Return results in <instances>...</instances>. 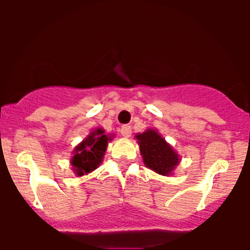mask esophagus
<instances>
[{"label": "esophagus", "instance_id": "obj_1", "mask_svg": "<svg viewBox=\"0 0 250 250\" xmlns=\"http://www.w3.org/2000/svg\"><path fill=\"white\" fill-rule=\"evenodd\" d=\"M121 135H123L124 138H130V136H131V127L130 126L121 127Z\"/></svg>", "mask_w": 250, "mask_h": 250}]
</instances>
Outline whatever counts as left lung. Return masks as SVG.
<instances>
[{
	"label": "left lung",
	"instance_id": "1",
	"mask_svg": "<svg viewBox=\"0 0 250 250\" xmlns=\"http://www.w3.org/2000/svg\"><path fill=\"white\" fill-rule=\"evenodd\" d=\"M145 167L163 176H170L180 163V155L154 127L135 135Z\"/></svg>",
	"mask_w": 250,
	"mask_h": 250
}]
</instances>
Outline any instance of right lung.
<instances>
[{
  "label": "right lung",
  "instance_id": "right-lung-1",
  "mask_svg": "<svg viewBox=\"0 0 250 250\" xmlns=\"http://www.w3.org/2000/svg\"><path fill=\"white\" fill-rule=\"evenodd\" d=\"M114 138L115 134H106L103 127L92 129L72 151L70 165L75 175L80 178L98 169L103 163L107 145Z\"/></svg>",
  "mask_w": 250,
  "mask_h": 250
}]
</instances>
